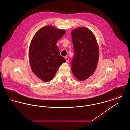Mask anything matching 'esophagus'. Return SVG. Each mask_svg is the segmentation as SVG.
Masks as SVG:
<instances>
[{
    "instance_id": "34e87169",
    "label": "esophagus",
    "mask_w": 130,
    "mask_h": 130,
    "mask_svg": "<svg viewBox=\"0 0 130 130\" xmlns=\"http://www.w3.org/2000/svg\"><path fill=\"white\" fill-rule=\"evenodd\" d=\"M65 59H66V62H68V61H69V58H68V57L66 56V57H65Z\"/></svg>"
}]
</instances>
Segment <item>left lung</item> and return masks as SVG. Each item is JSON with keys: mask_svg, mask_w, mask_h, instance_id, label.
<instances>
[{"mask_svg": "<svg viewBox=\"0 0 130 130\" xmlns=\"http://www.w3.org/2000/svg\"><path fill=\"white\" fill-rule=\"evenodd\" d=\"M74 49L72 71L79 81L85 80L96 70L99 58V48L92 31L86 27H78L72 31Z\"/></svg>", "mask_w": 130, "mask_h": 130, "instance_id": "left-lung-1", "label": "left lung"}]
</instances>
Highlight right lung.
<instances>
[{
  "label": "right lung",
  "mask_w": 130,
  "mask_h": 130,
  "mask_svg": "<svg viewBox=\"0 0 130 130\" xmlns=\"http://www.w3.org/2000/svg\"><path fill=\"white\" fill-rule=\"evenodd\" d=\"M65 34L64 30L46 26L35 34L31 41L29 56L31 69L44 82L53 78L65 59L60 55L56 42Z\"/></svg>",
  "instance_id": "1"
}]
</instances>
